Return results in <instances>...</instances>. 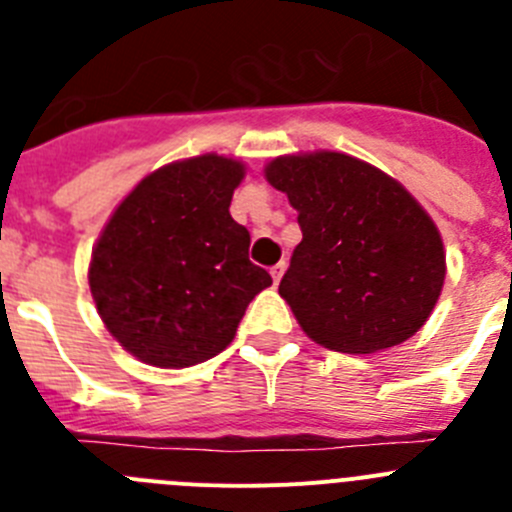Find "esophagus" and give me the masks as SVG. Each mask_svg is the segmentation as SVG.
<instances>
[{
    "instance_id": "esophagus-1",
    "label": "esophagus",
    "mask_w": 512,
    "mask_h": 512,
    "mask_svg": "<svg viewBox=\"0 0 512 512\" xmlns=\"http://www.w3.org/2000/svg\"><path fill=\"white\" fill-rule=\"evenodd\" d=\"M284 269H287V264H284V261H279L276 266H271V279H274V284H279L281 276H284Z\"/></svg>"
}]
</instances>
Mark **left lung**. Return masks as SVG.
<instances>
[{"instance_id": "obj_1", "label": "left lung", "mask_w": 512, "mask_h": 512, "mask_svg": "<svg viewBox=\"0 0 512 512\" xmlns=\"http://www.w3.org/2000/svg\"><path fill=\"white\" fill-rule=\"evenodd\" d=\"M266 180L297 208L302 243L279 294L302 330L337 353L409 340L444 284L437 225L396 180L340 152L279 157Z\"/></svg>"}]
</instances>
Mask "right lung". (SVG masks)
I'll list each match as a JSON object with an SVG mask.
<instances>
[{
    "mask_svg": "<svg viewBox=\"0 0 512 512\" xmlns=\"http://www.w3.org/2000/svg\"><path fill=\"white\" fill-rule=\"evenodd\" d=\"M243 164L203 154L144 177L93 248L88 284L111 335L159 368L203 363L231 345L269 271L231 218Z\"/></svg>",
    "mask_w": 512,
    "mask_h": 512,
    "instance_id": "right-lung-1",
    "label": "right lung"
}]
</instances>
